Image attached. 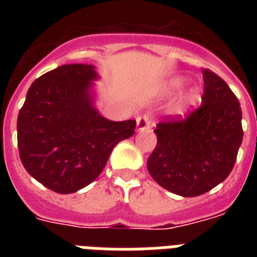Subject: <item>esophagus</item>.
Listing matches in <instances>:
<instances>
[{
    "label": "esophagus",
    "instance_id": "esophagus-1",
    "mask_svg": "<svg viewBox=\"0 0 257 257\" xmlns=\"http://www.w3.org/2000/svg\"><path fill=\"white\" fill-rule=\"evenodd\" d=\"M136 122H137V129L139 131H148L153 124V118L151 114H143V116H139L136 118Z\"/></svg>",
    "mask_w": 257,
    "mask_h": 257
}]
</instances>
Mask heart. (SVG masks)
Here are the masks:
<instances>
[{"mask_svg":"<svg viewBox=\"0 0 257 257\" xmlns=\"http://www.w3.org/2000/svg\"><path fill=\"white\" fill-rule=\"evenodd\" d=\"M183 84H184L183 78H177V80H175V81L172 82V86H173V88H180V86L183 85ZM196 97H197V93L192 92L191 93V98H196Z\"/></svg>","mask_w":257,"mask_h":257,"instance_id":"b5f03b06","label":"heart"}]
</instances>
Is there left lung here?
Segmentation results:
<instances>
[{"label":"left lung","mask_w":257,"mask_h":257,"mask_svg":"<svg viewBox=\"0 0 257 257\" xmlns=\"http://www.w3.org/2000/svg\"><path fill=\"white\" fill-rule=\"evenodd\" d=\"M201 104L185 117L156 125V148L148 159L153 180L169 192L195 197L227 179L243 141L241 108L235 93L212 70H203Z\"/></svg>","instance_id":"1"}]
</instances>
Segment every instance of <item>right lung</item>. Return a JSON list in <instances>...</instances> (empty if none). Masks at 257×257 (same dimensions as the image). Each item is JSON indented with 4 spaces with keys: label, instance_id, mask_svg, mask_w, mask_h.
I'll return each instance as SVG.
<instances>
[{
    "label": "right lung",
    "instance_id": "add662e5",
    "mask_svg": "<svg viewBox=\"0 0 257 257\" xmlns=\"http://www.w3.org/2000/svg\"><path fill=\"white\" fill-rule=\"evenodd\" d=\"M92 65L68 64L42 74L17 118L18 152L30 176L57 193H73L98 177L136 121H110L93 108Z\"/></svg>",
    "mask_w": 257,
    "mask_h": 257
}]
</instances>
